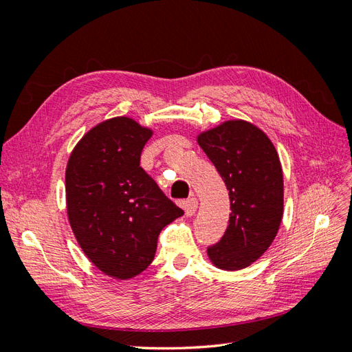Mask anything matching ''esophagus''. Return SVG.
Segmentation results:
<instances>
[{
  "mask_svg": "<svg viewBox=\"0 0 352 352\" xmlns=\"http://www.w3.org/2000/svg\"><path fill=\"white\" fill-rule=\"evenodd\" d=\"M197 208H198V199L197 198H189L188 201L184 202V210H185V214L188 217L194 216Z\"/></svg>",
  "mask_w": 352,
  "mask_h": 352,
  "instance_id": "1",
  "label": "esophagus"
}]
</instances>
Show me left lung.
Returning <instances> with one entry per match:
<instances>
[{"label":"left lung","instance_id":"1","mask_svg":"<svg viewBox=\"0 0 352 352\" xmlns=\"http://www.w3.org/2000/svg\"><path fill=\"white\" fill-rule=\"evenodd\" d=\"M202 151L225 180L230 198L229 226L207 248L217 269L248 267L269 250L283 216V173L278 151L260 127L226 120L197 136Z\"/></svg>","mask_w":352,"mask_h":352}]
</instances>
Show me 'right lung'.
<instances>
[{
    "label": "right lung",
    "mask_w": 352,
    "mask_h": 352,
    "mask_svg": "<svg viewBox=\"0 0 352 352\" xmlns=\"http://www.w3.org/2000/svg\"><path fill=\"white\" fill-rule=\"evenodd\" d=\"M151 136L131 117H113L82 136L66 167L74 238L95 267L119 280L153 263L160 232L184 214L140 166Z\"/></svg>",
    "instance_id": "1"
}]
</instances>
